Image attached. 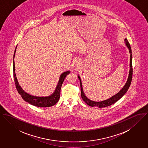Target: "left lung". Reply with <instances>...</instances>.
I'll return each mask as SVG.
<instances>
[{
	"label": "left lung",
	"instance_id": "left-lung-1",
	"mask_svg": "<svg viewBox=\"0 0 148 148\" xmlns=\"http://www.w3.org/2000/svg\"><path fill=\"white\" fill-rule=\"evenodd\" d=\"M125 44L127 47L130 50V53L131 54V58H130V74H129V77L127 80V82L125 83V86L123 87V88L114 96L111 97V98L108 99L106 100L101 101H92L91 100H90L89 99L87 98L83 91V88H82V83H81V80L80 79V77L78 76V78L80 81V83H81V97H82L83 100L88 106L91 107H98L99 108H103L105 107H108L110 106L113 104H114L117 101H118L120 99L123 97V96L127 92L131 83L132 79V75H133V68H132V54L131 48L130 44L129 42L128 41L127 39H125Z\"/></svg>",
	"mask_w": 148,
	"mask_h": 148
}]
</instances>
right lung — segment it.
<instances>
[{"instance_id":"right-lung-1","label":"right lung","mask_w":148,"mask_h":148,"mask_svg":"<svg viewBox=\"0 0 148 148\" xmlns=\"http://www.w3.org/2000/svg\"><path fill=\"white\" fill-rule=\"evenodd\" d=\"M16 49L15 50V53L14 55V62H13V70H14V81L15 83V86L17 90L18 94L21 96L22 98L23 99L27 102H28L29 104L39 107H49L55 105L60 99V92H61V88L63 82L67 74L70 73L69 71L64 72L62 73L59 79V82L58 85L57 86L56 89L54 92L50 96L47 97H34L32 95H29L25 92L23 90L21 87L19 86L17 81L16 74L15 73V62H14V57L15 55Z\"/></svg>"}]
</instances>
